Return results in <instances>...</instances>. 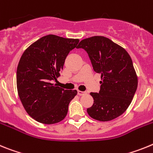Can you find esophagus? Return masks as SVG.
Here are the masks:
<instances>
[{"instance_id":"esophagus-1","label":"esophagus","mask_w":153,"mask_h":153,"mask_svg":"<svg viewBox=\"0 0 153 153\" xmlns=\"http://www.w3.org/2000/svg\"><path fill=\"white\" fill-rule=\"evenodd\" d=\"M85 94H86V91H79V90H78V95L82 96V95H84Z\"/></svg>"}]
</instances>
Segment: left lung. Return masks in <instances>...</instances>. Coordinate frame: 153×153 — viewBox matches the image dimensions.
Here are the masks:
<instances>
[{"label": "left lung", "instance_id": "left-lung-1", "mask_svg": "<svg viewBox=\"0 0 153 153\" xmlns=\"http://www.w3.org/2000/svg\"><path fill=\"white\" fill-rule=\"evenodd\" d=\"M77 48L87 51L94 71L101 74L100 91L90 93L94 102L87 108L88 114L101 122L123 115L131 104L138 86V76L128 53L104 36L83 39Z\"/></svg>", "mask_w": 153, "mask_h": 153}]
</instances>
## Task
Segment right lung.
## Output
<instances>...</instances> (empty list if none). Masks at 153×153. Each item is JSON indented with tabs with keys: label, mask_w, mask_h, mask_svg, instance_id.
<instances>
[{
	"label": "right lung",
	"mask_w": 153,
	"mask_h": 153,
	"mask_svg": "<svg viewBox=\"0 0 153 153\" xmlns=\"http://www.w3.org/2000/svg\"><path fill=\"white\" fill-rule=\"evenodd\" d=\"M78 39L48 34L34 42L21 55L17 68V88L27 113L43 124H54L67 115L76 90H65L57 82L70 51Z\"/></svg>",
	"instance_id": "1"
}]
</instances>
